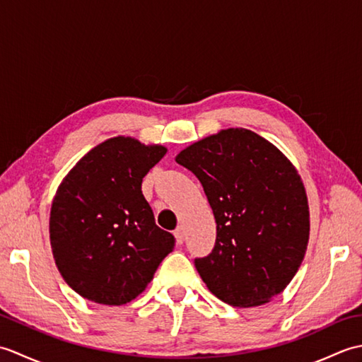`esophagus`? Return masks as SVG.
I'll list each match as a JSON object with an SVG mask.
<instances>
[{"label":"esophagus","instance_id":"obj_1","mask_svg":"<svg viewBox=\"0 0 362 362\" xmlns=\"http://www.w3.org/2000/svg\"><path fill=\"white\" fill-rule=\"evenodd\" d=\"M174 236H175L177 244H183V241H185V230H183V227L177 228L174 232Z\"/></svg>","mask_w":362,"mask_h":362}]
</instances>
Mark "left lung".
I'll use <instances>...</instances> for the list:
<instances>
[{
    "mask_svg": "<svg viewBox=\"0 0 362 362\" xmlns=\"http://www.w3.org/2000/svg\"><path fill=\"white\" fill-rule=\"evenodd\" d=\"M175 161L202 183L216 219L211 253L194 259L206 288L238 308L267 303L294 279L308 247V197L296 166L243 127L202 138Z\"/></svg>",
    "mask_w": 362,
    "mask_h": 362,
    "instance_id": "obj_1",
    "label": "left lung"
}]
</instances>
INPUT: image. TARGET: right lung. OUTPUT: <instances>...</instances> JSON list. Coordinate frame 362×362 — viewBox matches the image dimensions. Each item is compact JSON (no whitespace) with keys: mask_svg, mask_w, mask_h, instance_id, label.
Returning a JSON list of instances; mask_svg holds the SVG:
<instances>
[{"mask_svg":"<svg viewBox=\"0 0 362 362\" xmlns=\"http://www.w3.org/2000/svg\"><path fill=\"white\" fill-rule=\"evenodd\" d=\"M166 148L113 136L88 151L52 199L49 240L68 286L99 305H126L151 283L173 252L141 193L143 177Z\"/></svg>","mask_w":362,"mask_h":362,"instance_id":"obj_1","label":"right lung"}]
</instances>
